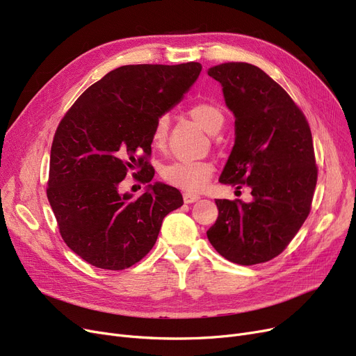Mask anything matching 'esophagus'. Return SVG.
<instances>
[{"mask_svg": "<svg viewBox=\"0 0 356 356\" xmlns=\"http://www.w3.org/2000/svg\"><path fill=\"white\" fill-rule=\"evenodd\" d=\"M199 199H200V196H199V195L189 193V192L183 193V200H184V203H195V202H197Z\"/></svg>", "mask_w": 356, "mask_h": 356, "instance_id": "1", "label": "esophagus"}]
</instances>
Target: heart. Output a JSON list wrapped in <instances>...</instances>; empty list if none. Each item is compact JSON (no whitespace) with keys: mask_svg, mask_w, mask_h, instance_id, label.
Masks as SVG:
<instances>
[{"mask_svg":"<svg viewBox=\"0 0 356 356\" xmlns=\"http://www.w3.org/2000/svg\"><path fill=\"white\" fill-rule=\"evenodd\" d=\"M189 115L197 122L207 133L216 134L222 128L225 117L223 112L213 104L197 102L191 106ZM168 131V117L161 115L154 125L152 143L160 148L164 145ZM213 173V165L203 160H177L168 163L161 168V177L168 184L176 186L179 189L188 192H199L208 183Z\"/></svg>","mask_w":356,"mask_h":356,"instance_id":"1","label":"heart"}]
</instances>
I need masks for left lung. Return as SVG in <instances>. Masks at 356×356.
<instances>
[{"mask_svg": "<svg viewBox=\"0 0 356 356\" xmlns=\"http://www.w3.org/2000/svg\"><path fill=\"white\" fill-rule=\"evenodd\" d=\"M235 117V143L219 181L252 200L216 199L218 219L207 235L231 263L273 259L305 223L317 181L310 127L289 93L259 67L228 62L208 69Z\"/></svg>", "mask_w": 356, "mask_h": 356, "instance_id": "8db88e82", "label": "left lung"}]
</instances>
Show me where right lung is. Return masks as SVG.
<instances>
[{"instance_id":"1","label":"right lung","mask_w":356,"mask_h":356,"mask_svg":"<svg viewBox=\"0 0 356 356\" xmlns=\"http://www.w3.org/2000/svg\"><path fill=\"white\" fill-rule=\"evenodd\" d=\"M202 70L181 65H127L90 85L66 112L51 144L47 199L66 245L86 263L124 270L156 244L167 213L183 197L156 181L137 200L119 192L128 170L147 163L156 121L181 101ZM137 176V175H136Z\"/></svg>"}]
</instances>
